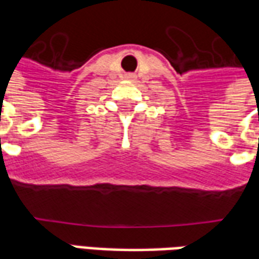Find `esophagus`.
<instances>
[{
  "mask_svg": "<svg viewBox=\"0 0 259 259\" xmlns=\"http://www.w3.org/2000/svg\"><path fill=\"white\" fill-rule=\"evenodd\" d=\"M126 79H129V80L135 79V76H133V74H126Z\"/></svg>",
  "mask_w": 259,
  "mask_h": 259,
  "instance_id": "1",
  "label": "esophagus"
}]
</instances>
